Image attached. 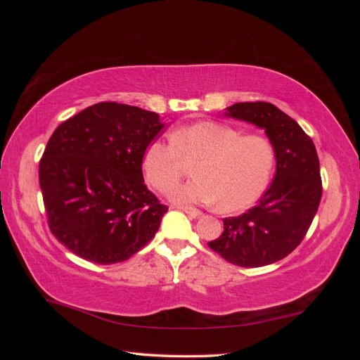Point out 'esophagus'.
<instances>
[{"mask_svg":"<svg viewBox=\"0 0 360 360\" xmlns=\"http://www.w3.org/2000/svg\"><path fill=\"white\" fill-rule=\"evenodd\" d=\"M179 209L181 212H184L186 214H189L191 217H193V219H197V217H201L202 216V212L195 209V207H189V205H179Z\"/></svg>","mask_w":360,"mask_h":360,"instance_id":"obj_1","label":"esophagus"}]
</instances>
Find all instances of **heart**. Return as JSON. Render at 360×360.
<instances>
[{
	"label": "heart",
	"mask_w": 360,
	"mask_h": 360,
	"mask_svg": "<svg viewBox=\"0 0 360 360\" xmlns=\"http://www.w3.org/2000/svg\"><path fill=\"white\" fill-rule=\"evenodd\" d=\"M172 141L155 139L143 156L148 184L167 193L181 179L186 163H194L192 181L171 192L176 202L217 204L222 212H240L264 193L275 167V148L261 135H242L238 129L198 122L176 130Z\"/></svg>",
	"instance_id": "b5f03b06"
}]
</instances>
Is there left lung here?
Wrapping results in <instances>:
<instances>
[{"mask_svg":"<svg viewBox=\"0 0 360 360\" xmlns=\"http://www.w3.org/2000/svg\"><path fill=\"white\" fill-rule=\"evenodd\" d=\"M225 115L264 130L275 148L276 171L258 204L225 217L224 233L209 246L240 267L274 264L300 245L319 210L323 189L317 150L303 129L271 103H234L225 108Z\"/></svg>","mask_w":360,"mask_h":360,"instance_id":"obj_1","label":"left lung"}]
</instances>
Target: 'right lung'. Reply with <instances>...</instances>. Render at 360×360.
I'll use <instances>...</instances> for the list:
<instances>
[{
    "label": "right lung",
    "mask_w": 360,
    "mask_h": 360,
    "mask_svg": "<svg viewBox=\"0 0 360 360\" xmlns=\"http://www.w3.org/2000/svg\"><path fill=\"white\" fill-rule=\"evenodd\" d=\"M163 126L156 112L101 102L53 130L39 181L49 230L73 254L122 263L155 237L168 207L144 184L143 156Z\"/></svg>",
    "instance_id": "1"
}]
</instances>
